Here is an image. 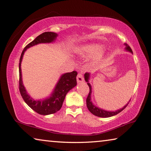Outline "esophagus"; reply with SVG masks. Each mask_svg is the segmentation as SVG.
Segmentation results:
<instances>
[{
  "mask_svg": "<svg viewBox=\"0 0 151 151\" xmlns=\"http://www.w3.org/2000/svg\"><path fill=\"white\" fill-rule=\"evenodd\" d=\"M76 81H77V82H78V83H81V82H84V77H83V75H82L81 73H79V74H78L77 77H76Z\"/></svg>",
  "mask_w": 151,
  "mask_h": 151,
  "instance_id": "34e87169",
  "label": "esophagus"
}]
</instances>
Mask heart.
Masks as SVG:
<instances>
[{
  "mask_svg": "<svg viewBox=\"0 0 151 151\" xmlns=\"http://www.w3.org/2000/svg\"><path fill=\"white\" fill-rule=\"evenodd\" d=\"M103 47L99 44H91V45L84 46L76 50V53L82 57L94 56V60L98 61L102 58L103 52Z\"/></svg>",
  "mask_w": 151,
  "mask_h": 151,
  "instance_id": "obj_1",
  "label": "heart"
}]
</instances>
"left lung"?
Returning a JSON list of instances; mask_svg holds the SVG:
<instances>
[{
	"label": "left lung",
	"mask_w": 151,
	"mask_h": 151,
	"mask_svg": "<svg viewBox=\"0 0 151 151\" xmlns=\"http://www.w3.org/2000/svg\"><path fill=\"white\" fill-rule=\"evenodd\" d=\"M124 45L126 46L125 49L126 51H128L129 52H131L132 54H133L132 50L130 47H129L128 44L126 43L124 44ZM90 77V73H86L84 74L85 81L87 82V84L88 85V86H89V88H90V92H89V94H88L87 99H86V105H87L88 110L90 111L91 113H92L93 115H95V116H96L102 117V118H108V117L113 116H114V115L119 114L127 107V105H128L129 102L127 103V104L123 108L119 109V110H116L115 111H108L103 110V109H100L99 107H96V105H94L93 104V103L91 102V92H92V89H91V86L89 83Z\"/></svg>",
	"instance_id": "1"
}]
</instances>
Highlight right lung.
Wrapping results in <instances>:
<instances>
[{
  "label": "right lung",
  "mask_w": 151,
  "mask_h": 151,
  "mask_svg": "<svg viewBox=\"0 0 151 151\" xmlns=\"http://www.w3.org/2000/svg\"><path fill=\"white\" fill-rule=\"evenodd\" d=\"M58 35L54 32H43L32 40L31 42L27 44L21 54L19 63V88L21 95H22L24 101L27 104L29 107L37 113L42 115H48L54 114L60 111L67 93L76 86V76L77 72L73 70V72L66 73L61 75L60 78L56 84L54 91L50 96L45 99L35 100L29 95L25 90V88L23 84L22 69L21 63L24 55V53L28 48L42 43H51L54 42Z\"/></svg>",
  "instance_id": "1"
}]
</instances>
